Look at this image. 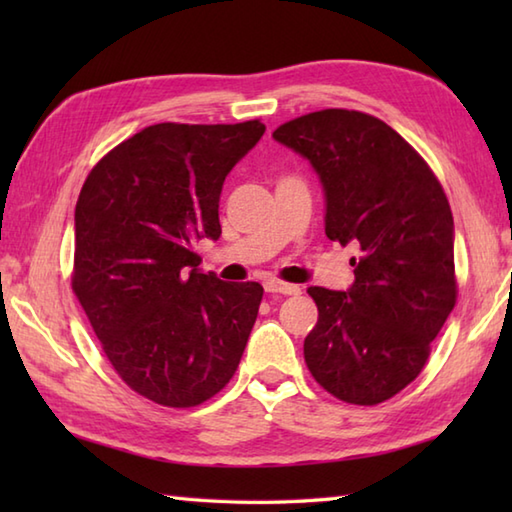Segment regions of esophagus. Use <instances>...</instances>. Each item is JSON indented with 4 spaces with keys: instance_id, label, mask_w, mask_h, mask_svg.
<instances>
[{
    "instance_id": "esophagus-1",
    "label": "esophagus",
    "mask_w": 512,
    "mask_h": 512,
    "mask_svg": "<svg viewBox=\"0 0 512 512\" xmlns=\"http://www.w3.org/2000/svg\"><path fill=\"white\" fill-rule=\"evenodd\" d=\"M266 292H277V295H299L301 288L295 284H284V281L279 279H268L264 284Z\"/></svg>"
}]
</instances>
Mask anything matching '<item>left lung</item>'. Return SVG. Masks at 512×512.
Returning <instances> with one entry per match:
<instances>
[{
  "instance_id": "1",
  "label": "left lung",
  "mask_w": 512,
  "mask_h": 512,
  "mask_svg": "<svg viewBox=\"0 0 512 512\" xmlns=\"http://www.w3.org/2000/svg\"><path fill=\"white\" fill-rule=\"evenodd\" d=\"M273 138L317 171L325 235L361 250L345 292L308 288L319 308L308 369L339 400L378 405L422 372L455 306L449 200L418 151L369 114L312 112Z\"/></svg>"
}]
</instances>
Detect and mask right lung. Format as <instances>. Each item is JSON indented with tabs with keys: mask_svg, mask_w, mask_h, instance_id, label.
Instances as JSON below:
<instances>
[{
	"mask_svg": "<svg viewBox=\"0 0 512 512\" xmlns=\"http://www.w3.org/2000/svg\"><path fill=\"white\" fill-rule=\"evenodd\" d=\"M266 125L158 123L114 147L74 211L72 290L116 374L165 407H195L233 378L264 288L204 273L220 193Z\"/></svg>",
	"mask_w": 512,
	"mask_h": 512,
	"instance_id": "1",
	"label": "right lung"
}]
</instances>
